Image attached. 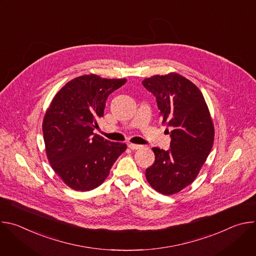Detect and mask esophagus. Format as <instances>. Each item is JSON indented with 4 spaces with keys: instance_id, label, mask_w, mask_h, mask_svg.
Here are the masks:
<instances>
[{
    "instance_id": "1",
    "label": "esophagus",
    "mask_w": 256,
    "mask_h": 256,
    "mask_svg": "<svg viewBox=\"0 0 256 256\" xmlns=\"http://www.w3.org/2000/svg\"><path fill=\"white\" fill-rule=\"evenodd\" d=\"M128 148L130 150H138V149H140L142 146L140 144H128Z\"/></svg>"
}]
</instances>
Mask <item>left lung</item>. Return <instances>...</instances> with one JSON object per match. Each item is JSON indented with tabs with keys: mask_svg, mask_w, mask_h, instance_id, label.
<instances>
[{
	"mask_svg": "<svg viewBox=\"0 0 256 256\" xmlns=\"http://www.w3.org/2000/svg\"><path fill=\"white\" fill-rule=\"evenodd\" d=\"M142 83L156 97L162 124L171 130L170 149L153 148L155 162L146 177L158 192L174 194L192 184L204 164L214 144V124L202 92L184 76L170 72Z\"/></svg>",
	"mask_w": 256,
	"mask_h": 256,
	"instance_id": "obj_1",
	"label": "left lung"
}]
</instances>
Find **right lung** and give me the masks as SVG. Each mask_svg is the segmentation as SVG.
Instances as JSON below:
<instances>
[{
    "instance_id": "obj_1",
    "label": "right lung",
    "mask_w": 256,
    "mask_h": 256,
    "mask_svg": "<svg viewBox=\"0 0 256 256\" xmlns=\"http://www.w3.org/2000/svg\"><path fill=\"white\" fill-rule=\"evenodd\" d=\"M126 82L84 75L68 82L46 112V151L54 172L70 188L88 192L102 184L126 144L107 140L93 130L106 99Z\"/></svg>"
}]
</instances>
